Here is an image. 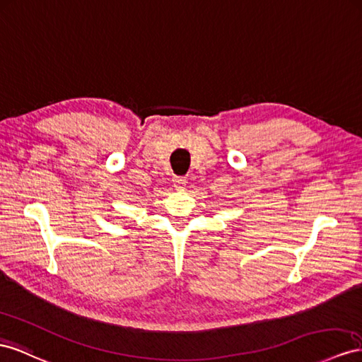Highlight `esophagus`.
Instances as JSON below:
<instances>
[{"label":"esophagus","instance_id":"1","mask_svg":"<svg viewBox=\"0 0 362 362\" xmlns=\"http://www.w3.org/2000/svg\"><path fill=\"white\" fill-rule=\"evenodd\" d=\"M173 185H174V189L183 191L185 187H187V179H185V177H174Z\"/></svg>","mask_w":362,"mask_h":362}]
</instances>
